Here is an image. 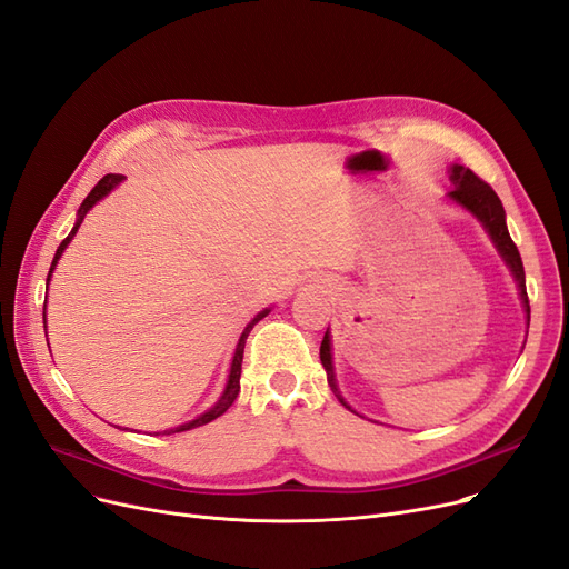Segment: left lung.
I'll return each mask as SVG.
<instances>
[{
	"label": "left lung",
	"instance_id": "1",
	"mask_svg": "<svg viewBox=\"0 0 569 569\" xmlns=\"http://www.w3.org/2000/svg\"><path fill=\"white\" fill-rule=\"evenodd\" d=\"M450 177V184L452 189L448 191V200L456 202L462 210H467L471 217H476L481 221V226L486 229V233L490 236L495 249L502 257V261L507 263V268L511 270V276L516 280L518 293H520V303L522 310H526L528 317V325H530V301H528V291H526V270H522V261L518 254V247L513 244L509 229H507V214L502 208V200L497 198V193L486 184L483 179L476 177L469 168L452 163L448 170ZM320 359H322V367L327 371V380H329V388L333 390L336 399L343 403L348 411H352V406L343 399L340 395L338 385H336V371H333V355H331V333L327 329L325 338H322V346H320ZM355 413V411H352Z\"/></svg>",
	"mask_w": 569,
	"mask_h": 569
}]
</instances>
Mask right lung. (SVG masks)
<instances>
[{"label": "right lung", "mask_w": 569, "mask_h": 569, "mask_svg": "<svg viewBox=\"0 0 569 569\" xmlns=\"http://www.w3.org/2000/svg\"><path fill=\"white\" fill-rule=\"evenodd\" d=\"M126 177L123 174H104L98 184L93 187V191H90L86 198H83V202H81V208H79V212H77V223H74V229L70 231V236H67L62 242H60V247H58V252H56V257H53V263H51V270H49V278H47V284L51 282V276H53V270H56V266H58V261H60V257H62V252L67 249V244L72 242V238L77 236V231H79V226H81V221H83V217L93 210V206H98V202L104 198V196H109L113 189H117L121 181H123ZM270 312V308H266V310H261L252 322H249L247 327H244V331L240 333V338H238V346H236V352H233V361H231V371H229V380H226V388H223V392H221V397L214 401V406H210L206 413H200L198 418H193V420H189V422H184V425H179V427H172V429H163V435H177V431H187V429H196V427H200V425H208V422H212V420H217L219 416H223L226 411H229L231 408V403L236 401V397H238V392H240V373H242V352H244V340H247V336H249V331L254 329V325L259 322V320H263V317ZM43 325H47V306H43ZM158 435V431H156Z\"/></svg>", "instance_id": "1"}]
</instances>
